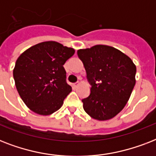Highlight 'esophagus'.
Wrapping results in <instances>:
<instances>
[{
	"label": "esophagus",
	"instance_id": "34e87169",
	"mask_svg": "<svg viewBox=\"0 0 156 156\" xmlns=\"http://www.w3.org/2000/svg\"><path fill=\"white\" fill-rule=\"evenodd\" d=\"M79 85V83H73V87L75 89V88L78 87V86Z\"/></svg>",
	"mask_w": 156,
	"mask_h": 156
}]
</instances>
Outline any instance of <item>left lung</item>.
Masks as SVG:
<instances>
[{"instance_id": "8db88e82", "label": "left lung", "mask_w": 156, "mask_h": 156, "mask_svg": "<svg viewBox=\"0 0 156 156\" xmlns=\"http://www.w3.org/2000/svg\"><path fill=\"white\" fill-rule=\"evenodd\" d=\"M90 94L82 100L83 108L92 118L107 121L124 108L135 85L136 66L128 56L108 45H95L78 50Z\"/></svg>"}]
</instances>
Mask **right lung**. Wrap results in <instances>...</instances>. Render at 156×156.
I'll return each mask as SVG.
<instances>
[{
    "instance_id": "right-lung-1",
    "label": "right lung",
    "mask_w": 156,
    "mask_h": 156,
    "mask_svg": "<svg viewBox=\"0 0 156 156\" xmlns=\"http://www.w3.org/2000/svg\"><path fill=\"white\" fill-rule=\"evenodd\" d=\"M75 52L55 41L29 48L17 59L13 74L22 100L34 112L48 116L57 111L72 87L64 64Z\"/></svg>"
}]
</instances>
